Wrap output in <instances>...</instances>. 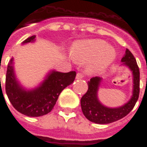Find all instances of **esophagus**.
<instances>
[{
	"label": "esophagus",
	"instance_id": "34e87169",
	"mask_svg": "<svg viewBox=\"0 0 147 147\" xmlns=\"http://www.w3.org/2000/svg\"><path fill=\"white\" fill-rule=\"evenodd\" d=\"M84 76H83V73H81V72H79V73H77L76 75V79L77 80H80V79H83Z\"/></svg>",
	"mask_w": 147,
	"mask_h": 147
}]
</instances>
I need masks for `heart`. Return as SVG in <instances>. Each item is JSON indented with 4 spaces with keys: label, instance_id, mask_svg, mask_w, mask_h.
Returning <instances> with one entry per match:
<instances>
[{
    "label": "heart",
    "instance_id": "heart-1",
    "mask_svg": "<svg viewBox=\"0 0 147 147\" xmlns=\"http://www.w3.org/2000/svg\"><path fill=\"white\" fill-rule=\"evenodd\" d=\"M73 57L80 62L92 61L89 67L90 72L104 69L116 57V50L113 46L106 45L101 39H91L76 43L72 48Z\"/></svg>",
    "mask_w": 147,
    "mask_h": 147
}]
</instances>
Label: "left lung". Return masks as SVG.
Masks as SVG:
<instances>
[{
	"instance_id": "1",
	"label": "left lung",
	"mask_w": 147,
	"mask_h": 147,
	"mask_svg": "<svg viewBox=\"0 0 147 147\" xmlns=\"http://www.w3.org/2000/svg\"><path fill=\"white\" fill-rule=\"evenodd\" d=\"M121 61L132 71L134 89L133 95L129 102L120 108L110 109L105 107L98 102L97 91L101 78L93 77L88 82V90L81 98V108L87 120L96 123H109L127 116L136 105L139 96V68L136 60L128 49H127Z\"/></svg>"
}]
</instances>
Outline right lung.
Returning a JSON list of instances; mask_svg holds the SVG:
<instances>
[{
    "instance_id": "1",
    "label": "right lung",
    "mask_w": 147,
    "mask_h": 147,
    "mask_svg": "<svg viewBox=\"0 0 147 147\" xmlns=\"http://www.w3.org/2000/svg\"><path fill=\"white\" fill-rule=\"evenodd\" d=\"M35 36L30 37L24 43L32 42ZM11 64L12 59L8 64L5 91L12 106L27 117H41L51 112L61 91L73 83L76 76L73 71L67 73L53 71L42 86L34 90L26 91L16 81Z\"/></svg>"
}]
</instances>
